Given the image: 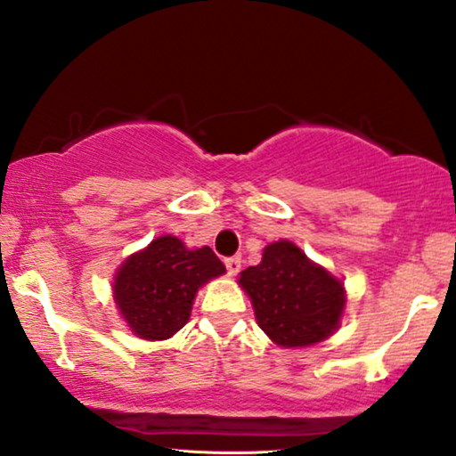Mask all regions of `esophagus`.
Here are the masks:
<instances>
[{"mask_svg": "<svg viewBox=\"0 0 456 456\" xmlns=\"http://www.w3.org/2000/svg\"><path fill=\"white\" fill-rule=\"evenodd\" d=\"M224 266H227V273H229V275H238L240 269H241V260H240L238 256L224 258Z\"/></svg>", "mask_w": 456, "mask_h": 456, "instance_id": "obj_1", "label": "esophagus"}]
</instances>
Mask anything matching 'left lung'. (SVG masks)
I'll return each mask as SVG.
<instances>
[{
	"label": "left lung",
	"instance_id": "left-lung-1",
	"mask_svg": "<svg viewBox=\"0 0 456 456\" xmlns=\"http://www.w3.org/2000/svg\"><path fill=\"white\" fill-rule=\"evenodd\" d=\"M240 285L250 296L260 330L285 348L323 342L344 314L342 281L288 240L266 246L263 260L241 271Z\"/></svg>",
	"mask_w": 456,
	"mask_h": 456
}]
</instances>
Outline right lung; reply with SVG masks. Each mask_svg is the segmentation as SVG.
Returning <instances> with one entry per match:
<instances>
[{
  "label": "right lung",
  "instance_id": "add662e5",
  "mask_svg": "<svg viewBox=\"0 0 456 456\" xmlns=\"http://www.w3.org/2000/svg\"><path fill=\"white\" fill-rule=\"evenodd\" d=\"M223 273L208 246L190 250L175 235H162L117 271L114 302L137 338L167 339L190 321L198 289Z\"/></svg>",
  "mask_w": 456,
  "mask_h": 456
}]
</instances>
